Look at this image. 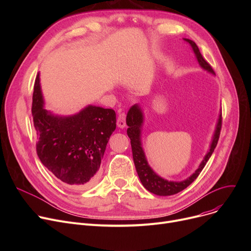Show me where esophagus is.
Segmentation results:
<instances>
[{"mask_svg":"<svg viewBox=\"0 0 251 251\" xmlns=\"http://www.w3.org/2000/svg\"><path fill=\"white\" fill-rule=\"evenodd\" d=\"M117 126L119 128H124L126 126V114L120 113L117 119Z\"/></svg>","mask_w":251,"mask_h":251,"instance_id":"34e87169","label":"esophagus"}]
</instances>
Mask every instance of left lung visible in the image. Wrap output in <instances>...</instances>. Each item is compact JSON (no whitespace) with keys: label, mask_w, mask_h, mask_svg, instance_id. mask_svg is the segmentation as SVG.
Here are the masks:
<instances>
[{"label":"left lung","mask_w":251,"mask_h":251,"mask_svg":"<svg viewBox=\"0 0 251 251\" xmlns=\"http://www.w3.org/2000/svg\"><path fill=\"white\" fill-rule=\"evenodd\" d=\"M184 41L187 42L195 54V57L199 61L200 65L201 67L210 72L212 74H215V71L213 70L212 66H210L202 57L201 54L199 47L196 46V44L191 41V39L188 38H184ZM143 122V114L138 104H134L131 107L128 111L127 118H126V123L128 125L127 129V135L130 138L131 142V149H132V155H133V161L134 165L137 171L138 177L142 183V185L144 188L148 189L150 192L155 194V195H160V196H168V195H173L176 194L185 188H187L190 184L199 177L202 169L206 165L208 159L210 155L213 154L217 144L218 140L220 138V133H221V128H222V114L219 117V120L217 123L216 131L213 137V141L210 143V147L208 151L206 152L204 159L201 163L199 169H197L195 172L186 180H183L180 182H174V181H168L166 179H163L159 175H156L152 169L149 166L146 154H144L143 149L141 147V139H140V133H141V126Z\"/></svg>","instance_id":"obj_1"}]
</instances>
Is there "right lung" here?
I'll return each instance as SVG.
<instances>
[{
  "label": "right lung",
  "instance_id": "1",
  "mask_svg": "<svg viewBox=\"0 0 251 251\" xmlns=\"http://www.w3.org/2000/svg\"><path fill=\"white\" fill-rule=\"evenodd\" d=\"M31 113L36 153L43 165L67 185L90 187L97 181L107 143L116 129L115 111L87 105L73 116L52 115L44 108L37 74Z\"/></svg>",
  "mask_w": 251,
  "mask_h": 251
}]
</instances>
